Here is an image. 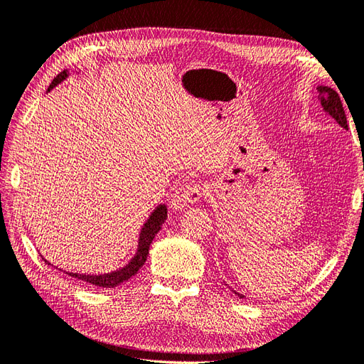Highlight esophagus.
Instances as JSON below:
<instances>
[{
	"label": "esophagus",
	"instance_id": "obj_1",
	"mask_svg": "<svg viewBox=\"0 0 364 364\" xmlns=\"http://www.w3.org/2000/svg\"><path fill=\"white\" fill-rule=\"evenodd\" d=\"M205 194L203 186L198 183H185L179 186L174 194L171 196L170 206L173 210H182L185 206L191 205V203H197L201 196Z\"/></svg>",
	"mask_w": 364,
	"mask_h": 364
}]
</instances>
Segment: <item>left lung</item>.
Returning a JSON list of instances; mask_svg holds the SVG:
<instances>
[{"label":"left lung","mask_w":364,"mask_h":364,"mask_svg":"<svg viewBox=\"0 0 364 364\" xmlns=\"http://www.w3.org/2000/svg\"><path fill=\"white\" fill-rule=\"evenodd\" d=\"M318 92H319V98H321V106L323 109L331 116V118L336 121L342 128L348 129V124H346V114L342 106V101L339 98V94L328 88V86H318ZM237 296H240L239 293H236ZM243 297V296H240Z\"/></svg>","instance_id":"left-lung-1"}]
</instances>
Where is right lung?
Instances as JSON below:
<instances>
[{"label": "right lung", "mask_w": 364, "mask_h": 364, "mask_svg": "<svg viewBox=\"0 0 364 364\" xmlns=\"http://www.w3.org/2000/svg\"><path fill=\"white\" fill-rule=\"evenodd\" d=\"M65 77H67V71L64 70L52 80L48 91H50L55 85L63 82ZM166 220H167V208L164 205H159L152 212L151 218L146 221V224H144V227L141 228L140 240H139V250H137L136 257L132 261H129L128 266H125L124 269H119V270L107 273V274H98V276L97 274L95 276H92V274H77V273H67V274L73 276V278H77L79 281H83V282L90 284V285H95V287H101V288H113L116 285H119V284L128 281L144 264V261H146L148 254H149V246H151L156 232L161 230V225L166 223ZM46 263H48V261H46Z\"/></svg>", "instance_id": "1"}]
</instances>
